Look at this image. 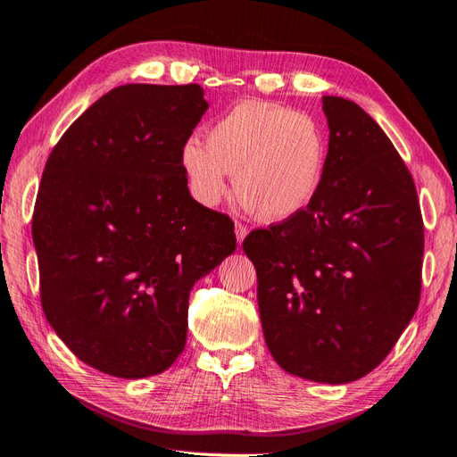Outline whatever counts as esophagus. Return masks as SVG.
Returning a JSON list of instances; mask_svg holds the SVG:
<instances>
[{"label": "esophagus", "mask_w": 457, "mask_h": 457, "mask_svg": "<svg viewBox=\"0 0 457 457\" xmlns=\"http://www.w3.org/2000/svg\"><path fill=\"white\" fill-rule=\"evenodd\" d=\"M246 233H249V229H246L243 224H236V237H237V243H239V245L245 241Z\"/></svg>", "instance_id": "34e87169"}]
</instances>
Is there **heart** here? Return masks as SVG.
<instances>
[{"label":"heart","mask_w":457,"mask_h":457,"mask_svg":"<svg viewBox=\"0 0 457 457\" xmlns=\"http://www.w3.org/2000/svg\"><path fill=\"white\" fill-rule=\"evenodd\" d=\"M179 162L203 206L226 197L233 174L239 199L262 220L278 221L316 201L328 176L329 136L314 116L249 99L211 124L206 143L187 139Z\"/></svg>","instance_id":"1"}]
</instances>
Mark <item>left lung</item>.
Returning a JSON list of instances; mask_svg holds the SVG:
<instances>
[{
  "mask_svg": "<svg viewBox=\"0 0 457 457\" xmlns=\"http://www.w3.org/2000/svg\"><path fill=\"white\" fill-rule=\"evenodd\" d=\"M329 164L304 212L243 241L268 350L291 375L343 385L386 358L421 293L423 220L406 164L354 101L323 96Z\"/></svg>",
  "mask_w": 457,
  "mask_h": 457,
  "instance_id": "left-lung-1",
  "label": "left lung"
}]
</instances>
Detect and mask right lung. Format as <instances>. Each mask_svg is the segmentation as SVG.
Segmentation results:
<instances>
[{
  "instance_id": "obj_1",
  "label": "right lung",
  "mask_w": 457,
  "mask_h": 457,
  "mask_svg": "<svg viewBox=\"0 0 457 457\" xmlns=\"http://www.w3.org/2000/svg\"><path fill=\"white\" fill-rule=\"evenodd\" d=\"M208 109L199 84L111 89L46 162L32 239L42 308L76 358L120 379L162 373L187 338L193 285L236 251L179 162Z\"/></svg>"
}]
</instances>
